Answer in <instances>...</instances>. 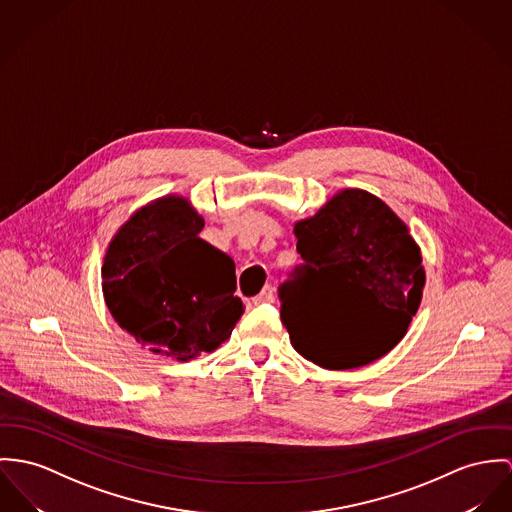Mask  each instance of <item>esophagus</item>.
Segmentation results:
<instances>
[{
  "instance_id": "34e87169",
  "label": "esophagus",
  "mask_w": 512,
  "mask_h": 512,
  "mask_svg": "<svg viewBox=\"0 0 512 512\" xmlns=\"http://www.w3.org/2000/svg\"><path fill=\"white\" fill-rule=\"evenodd\" d=\"M253 302L255 304H271V302H275V288L273 286H265L261 290V294Z\"/></svg>"
}]
</instances>
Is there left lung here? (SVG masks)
Segmentation results:
<instances>
[{
    "label": "left lung",
    "mask_w": 512,
    "mask_h": 512,
    "mask_svg": "<svg viewBox=\"0 0 512 512\" xmlns=\"http://www.w3.org/2000/svg\"><path fill=\"white\" fill-rule=\"evenodd\" d=\"M304 265L278 288L292 347L327 370L366 366L405 337L425 288L421 249L378 197L345 189L294 226ZM345 318L343 324L340 319Z\"/></svg>",
    "instance_id": "8db88e82"
}]
</instances>
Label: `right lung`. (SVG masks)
Listing matches in <instances>:
<instances>
[{"instance_id": "add662e5", "label": "right lung", "mask_w": 512, "mask_h": 512, "mask_svg": "<svg viewBox=\"0 0 512 512\" xmlns=\"http://www.w3.org/2000/svg\"><path fill=\"white\" fill-rule=\"evenodd\" d=\"M204 220L187 198H158L111 239L103 296L118 325L152 353L187 362L230 339L243 302L236 263L198 234Z\"/></svg>"}]
</instances>
